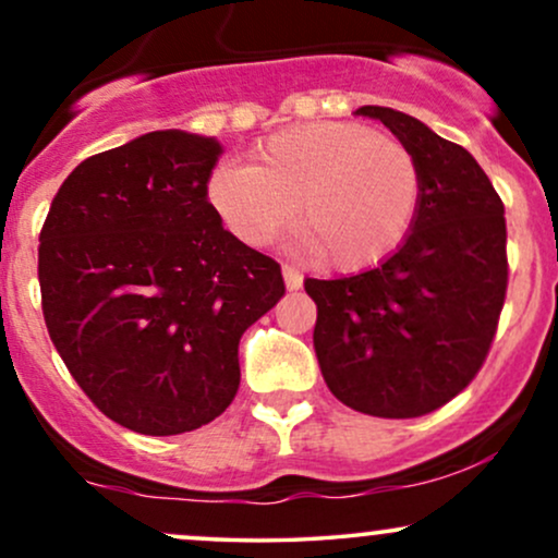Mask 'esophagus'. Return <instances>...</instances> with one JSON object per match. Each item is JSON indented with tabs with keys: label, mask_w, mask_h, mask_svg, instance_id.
Masks as SVG:
<instances>
[{
	"label": "esophagus",
	"mask_w": 558,
	"mask_h": 558,
	"mask_svg": "<svg viewBox=\"0 0 558 558\" xmlns=\"http://www.w3.org/2000/svg\"><path fill=\"white\" fill-rule=\"evenodd\" d=\"M283 278H286L288 291H299L301 280H304V278H301V272L293 265H283Z\"/></svg>",
	"instance_id": "1"
}]
</instances>
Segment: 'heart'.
Wrapping results in <instances>:
<instances>
[{"instance_id": "b5f03b06", "label": "heart", "mask_w": 558, "mask_h": 558, "mask_svg": "<svg viewBox=\"0 0 558 558\" xmlns=\"http://www.w3.org/2000/svg\"><path fill=\"white\" fill-rule=\"evenodd\" d=\"M215 213L246 246H270L301 204L306 246L336 270H364L401 246L422 198L417 157L360 123H306L275 133L254 165H220Z\"/></svg>"}]
</instances>
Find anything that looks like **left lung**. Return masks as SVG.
<instances>
[{
	"mask_svg": "<svg viewBox=\"0 0 558 558\" xmlns=\"http://www.w3.org/2000/svg\"><path fill=\"white\" fill-rule=\"evenodd\" d=\"M412 149L422 198L412 233L383 265L338 280L306 278L315 351L330 393L369 417L430 414L475 380L501 317L504 202L464 146L412 114L360 107Z\"/></svg>",
	"mask_w": 558,
	"mask_h": 558,
	"instance_id": "8db88e82",
	"label": "left lung"
}]
</instances>
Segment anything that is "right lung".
Masks as SVG:
<instances>
[{
  "mask_svg": "<svg viewBox=\"0 0 558 558\" xmlns=\"http://www.w3.org/2000/svg\"><path fill=\"white\" fill-rule=\"evenodd\" d=\"M217 138L155 131L94 155L38 235L49 338L101 414L178 435L230 407L239 341L286 293L280 265L222 228Z\"/></svg>",
  "mask_w": 558,
  "mask_h": 558,
  "instance_id": "1",
  "label": "right lung"
}]
</instances>
